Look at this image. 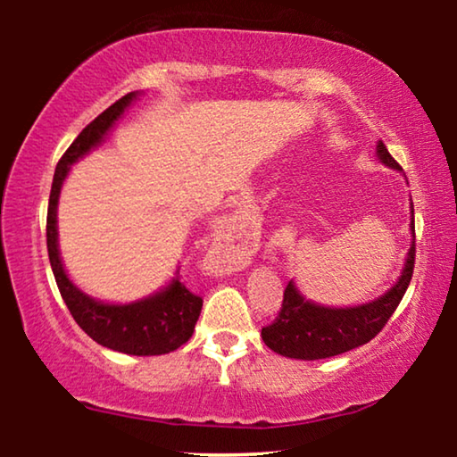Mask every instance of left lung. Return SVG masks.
I'll return each mask as SVG.
<instances>
[{
    "mask_svg": "<svg viewBox=\"0 0 457 457\" xmlns=\"http://www.w3.org/2000/svg\"><path fill=\"white\" fill-rule=\"evenodd\" d=\"M377 155L385 166L402 172V166L391 158L386 152L385 143H377ZM410 230H411V245L405 255L402 274L395 280L391 289H386L383 295L370 299L366 303L358 305H320L312 302L297 289V285L289 280L285 289L283 308L270 327L262 328V339L272 352H277L285 358L293 360H324L333 355L345 353L349 349L364 345L374 339L393 312L397 310L402 302L405 289H408L411 272H414V205L410 204Z\"/></svg>",
    "mask_w": 457,
    "mask_h": 457,
    "instance_id": "1",
    "label": "left lung"
}]
</instances>
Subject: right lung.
I'll list each match as a JSON object with an SVG mask.
<instances>
[{"label": "right lung", "instance_id": "right-lung-1", "mask_svg": "<svg viewBox=\"0 0 457 457\" xmlns=\"http://www.w3.org/2000/svg\"><path fill=\"white\" fill-rule=\"evenodd\" d=\"M139 96V91L127 93L102 112L91 124H87L55 166L47 208V253L62 299L79 327L93 341L129 355H162L174 352L191 339L204 305L202 297L193 295L180 283L179 268L174 270V277L168 280V285L152 295L129 303L102 302V299L87 295L72 283L64 262H62L58 243V202L62 185L71 174L72 164H77L91 149L105 141L114 124L120 120L129 105Z\"/></svg>", "mask_w": 457, "mask_h": 457}]
</instances>
